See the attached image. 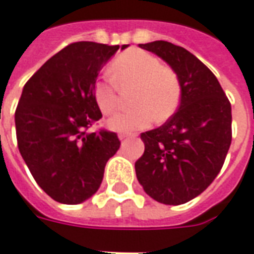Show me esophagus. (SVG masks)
<instances>
[{
	"label": "esophagus",
	"mask_w": 254,
	"mask_h": 254,
	"mask_svg": "<svg viewBox=\"0 0 254 254\" xmlns=\"http://www.w3.org/2000/svg\"><path fill=\"white\" fill-rule=\"evenodd\" d=\"M131 134H119V139L120 141H126V139H128V138H131Z\"/></svg>",
	"instance_id": "obj_1"
}]
</instances>
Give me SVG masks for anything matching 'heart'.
I'll use <instances>...</instances> for the list:
<instances>
[{
  "mask_svg": "<svg viewBox=\"0 0 254 254\" xmlns=\"http://www.w3.org/2000/svg\"><path fill=\"white\" fill-rule=\"evenodd\" d=\"M112 80L95 82L93 95L98 109L111 115L119 105V87L136 84L132 105L136 108L115 115L107 126L118 132H130L150 126L156 119L164 122L179 107L181 80L174 69L161 65L157 57L139 49L124 52L109 66Z\"/></svg>",
  "mask_w": 254,
  "mask_h": 254,
  "instance_id": "obj_1",
  "label": "heart"
}]
</instances>
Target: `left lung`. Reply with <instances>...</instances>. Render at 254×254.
Masks as SVG:
<instances>
[{"instance_id":"left-lung-1","label":"left lung","mask_w":254,"mask_h":254,"mask_svg":"<svg viewBox=\"0 0 254 254\" xmlns=\"http://www.w3.org/2000/svg\"><path fill=\"white\" fill-rule=\"evenodd\" d=\"M161 57L181 80L179 108L159 128L142 132L135 163L147 195L181 205L204 191L222 170L231 145V104L216 76L189 50L167 42L139 44Z\"/></svg>"}]
</instances>
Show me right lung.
<instances>
[{"label":"right lung","instance_id":"add662e5","mask_svg":"<svg viewBox=\"0 0 254 254\" xmlns=\"http://www.w3.org/2000/svg\"><path fill=\"white\" fill-rule=\"evenodd\" d=\"M118 49L95 42L68 45L23 87L15 112L17 146L39 188L57 202L90 198L120 147L116 132H87L102 118L93 95L95 80Z\"/></svg>","mask_w":254,"mask_h":254}]
</instances>
